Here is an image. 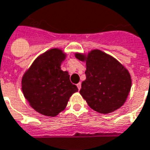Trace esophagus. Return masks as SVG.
Listing matches in <instances>:
<instances>
[{
  "instance_id": "esophagus-1",
  "label": "esophagus",
  "mask_w": 150,
  "mask_h": 150,
  "mask_svg": "<svg viewBox=\"0 0 150 150\" xmlns=\"http://www.w3.org/2000/svg\"><path fill=\"white\" fill-rule=\"evenodd\" d=\"M77 87H78L79 90L81 89V83H79L77 84Z\"/></svg>"
}]
</instances>
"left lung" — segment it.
Here are the masks:
<instances>
[{
    "mask_svg": "<svg viewBox=\"0 0 150 150\" xmlns=\"http://www.w3.org/2000/svg\"><path fill=\"white\" fill-rule=\"evenodd\" d=\"M75 56L86 60V79L82 83L79 93L90 107L101 114L120 108L131 87L128 71L115 58L99 50H93L86 57L81 54Z\"/></svg>",
    "mask_w": 150,
    "mask_h": 150,
    "instance_id": "left-lung-1",
    "label": "left lung"
}]
</instances>
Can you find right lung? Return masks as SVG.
I'll list each match as a JSON object with an SVG mask.
<instances>
[{
  "instance_id": "add662e5",
  "label": "right lung",
  "mask_w": 150,
  "mask_h": 150,
  "mask_svg": "<svg viewBox=\"0 0 150 150\" xmlns=\"http://www.w3.org/2000/svg\"><path fill=\"white\" fill-rule=\"evenodd\" d=\"M65 58L53 48L36 59L22 79V91L30 106L41 115L54 117L65 109L69 98L78 91L70 75L60 69Z\"/></svg>"
}]
</instances>
